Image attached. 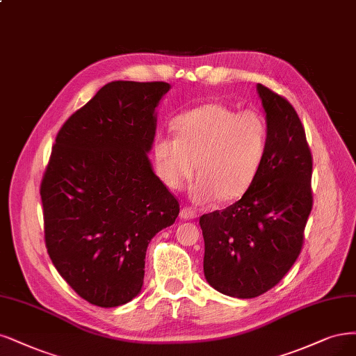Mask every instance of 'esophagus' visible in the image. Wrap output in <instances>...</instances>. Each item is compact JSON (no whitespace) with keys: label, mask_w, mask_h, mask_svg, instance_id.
Masks as SVG:
<instances>
[{"label":"esophagus","mask_w":356,"mask_h":356,"mask_svg":"<svg viewBox=\"0 0 356 356\" xmlns=\"http://www.w3.org/2000/svg\"><path fill=\"white\" fill-rule=\"evenodd\" d=\"M179 216H181V219H186V220L187 219H195V218H197V211L193 209V207H190V206H182Z\"/></svg>","instance_id":"esophagus-1"}]
</instances>
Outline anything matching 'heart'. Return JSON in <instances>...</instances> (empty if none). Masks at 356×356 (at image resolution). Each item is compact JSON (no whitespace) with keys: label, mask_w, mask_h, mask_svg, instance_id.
Returning <instances> with one entry per match:
<instances>
[{"label":"heart","mask_w":356,"mask_h":356,"mask_svg":"<svg viewBox=\"0 0 356 356\" xmlns=\"http://www.w3.org/2000/svg\"><path fill=\"white\" fill-rule=\"evenodd\" d=\"M174 136H159L153 154L168 187L181 190L194 177L199 202L240 199L252 187L265 162L269 124L259 108L238 110L206 103L181 113ZM198 165H195V163Z\"/></svg>","instance_id":"1"}]
</instances>
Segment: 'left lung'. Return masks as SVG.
<instances>
[{
  "mask_svg": "<svg viewBox=\"0 0 356 356\" xmlns=\"http://www.w3.org/2000/svg\"><path fill=\"white\" fill-rule=\"evenodd\" d=\"M257 92L269 124L265 162L238 202L200 216L207 283L238 299L264 295L289 273L314 203L312 154L295 107L262 83Z\"/></svg>",
  "mask_w": 356,
  "mask_h": 356,
  "instance_id": "1",
  "label": "left lung"
}]
</instances>
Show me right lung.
Listing matches in <instances>:
<instances>
[{"label":"right lung","instance_id":"1","mask_svg":"<svg viewBox=\"0 0 356 356\" xmlns=\"http://www.w3.org/2000/svg\"><path fill=\"white\" fill-rule=\"evenodd\" d=\"M166 82L113 81L60 128L41 181L47 252L78 295L115 308L143 286L145 250L179 203L147 153Z\"/></svg>","mask_w":356,"mask_h":356}]
</instances>
